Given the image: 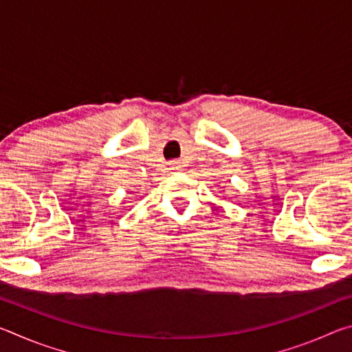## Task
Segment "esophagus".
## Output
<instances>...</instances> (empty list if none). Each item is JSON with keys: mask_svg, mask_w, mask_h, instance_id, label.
Listing matches in <instances>:
<instances>
[{"mask_svg": "<svg viewBox=\"0 0 352 352\" xmlns=\"http://www.w3.org/2000/svg\"><path fill=\"white\" fill-rule=\"evenodd\" d=\"M172 168H174V169L177 170V169H178V164H177V163H172Z\"/></svg>", "mask_w": 352, "mask_h": 352, "instance_id": "esophagus-1", "label": "esophagus"}]
</instances>
